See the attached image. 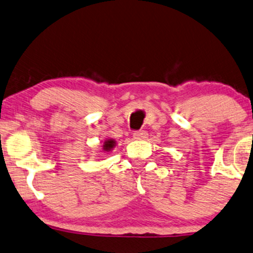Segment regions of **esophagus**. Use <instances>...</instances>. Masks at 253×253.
<instances>
[{"label": "esophagus", "mask_w": 253, "mask_h": 253, "mask_svg": "<svg viewBox=\"0 0 253 253\" xmlns=\"http://www.w3.org/2000/svg\"><path fill=\"white\" fill-rule=\"evenodd\" d=\"M133 137L135 140H144L148 137V133L146 130H137V132L133 134Z\"/></svg>", "instance_id": "1"}]
</instances>
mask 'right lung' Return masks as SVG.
Wrapping results in <instances>:
<instances>
[{
    "instance_id": "1",
    "label": "right lung",
    "mask_w": 253,
    "mask_h": 253,
    "mask_svg": "<svg viewBox=\"0 0 253 253\" xmlns=\"http://www.w3.org/2000/svg\"><path fill=\"white\" fill-rule=\"evenodd\" d=\"M114 143H116V142H114V141L113 140H107V141H105V143H104V148H103V149L104 150H111V149H112V148L114 147Z\"/></svg>"
}]
</instances>
